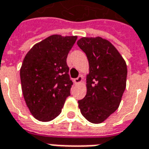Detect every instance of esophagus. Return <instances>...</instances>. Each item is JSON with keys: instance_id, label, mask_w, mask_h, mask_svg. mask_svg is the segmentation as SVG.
Segmentation results:
<instances>
[{"instance_id": "esophagus-1", "label": "esophagus", "mask_w": 149, "mask_h": 149, "mask_svg": "<svg viewBox=\"0 0 149 149\" xmlns=\"http://www.w3.org/2000/svg\"><path fill=\"white\" fill-rule=\"evenodd\" d=\"M83 80V77L82 76H79L77 78L74 79V83L75 84H80L81 81Z\"/></svg>"}]
</instances>
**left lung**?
Returning <instances> with one entry per match:
<instances>
[{
    "mask_svg": "<svg viewBox=\"0 0 149 149\" xmlns=\"http://www.w3.org/2000/svg\"><path fill=\"white\" fill-rule=\"evenodd\" d=\"M77 45L89 64L87 93L78 106L86 120L100 124L118 109L126 88L127 65L115 47L101 37H82Z\"/></svg>",
    "mask_w": 149,
    "mask_h": 149,
    "instance_id": "left-lung-1",
    "label": "left lung"
}]
</instances>
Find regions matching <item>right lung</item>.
<instances>
[{"mask_svg":"<svg viewBox=\"0 0 149 149\" xmlns=\"http://www.w3.org/2000/svg\"><path fill=\"white\" fill-rule=\"evenodd\" d=\"M77 39L52 35L36 44L23 61L22 93L32 115L40 121H50L60 115L70 96L73 83L66 59Z\"/></svg>","mask_w":149,"mask_h":149,"instance_id":"1","label":"right lung"}]
</instances>
